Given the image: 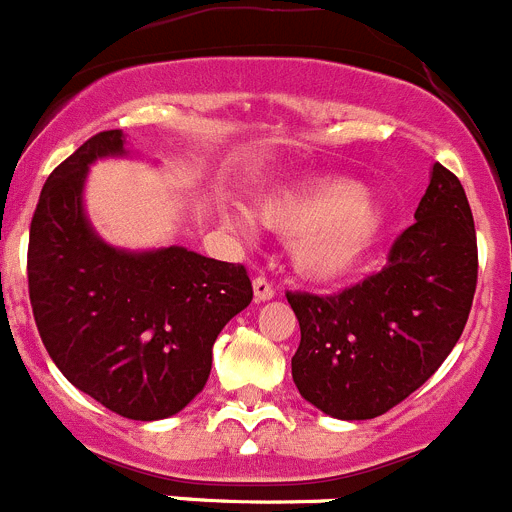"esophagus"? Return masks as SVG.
Returning a JSON list of instances; mask_svg holds the SVG:
<instances>
[{"label": "esophagus", "mask_w": 512, "mask_h": 512, "mask_svg": "<svg viewBox=\"0 0 512 512\" xmlns=\"http://www.w3.org/2000/svg\"><path fill=\"white\" fill-rule=\"evenodd\" d=\"M252 290H255V300H260V303L275 298V288H272L270 280L262 278V275H260V278L252 280Z\"/></svg>", "instance_id": "1"}]
</instances>
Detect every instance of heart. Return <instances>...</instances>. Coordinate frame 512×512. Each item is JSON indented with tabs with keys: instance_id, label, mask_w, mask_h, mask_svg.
<instances>
[{
	"instance_id": "b5f03b06",
	"label": "heart",
	"mask_w": 512,
	"mask_h": 512,
	"mask_svg": "<svg viewBox=\"0 0 512 512\" xmlns=\"http://www.w3.org/2000/svg\"><path fill=\"white\" fill-rule=\"evenodd\" d=\"M262 227L293 240V267L310 283H336L356 270L384 229V209L358 181L326 176L278 189L260 199ZM232 224L250 232L245 212Z\"/></svg>"
}]
</instances>
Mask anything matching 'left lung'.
<instances>
[{"label": "left lung", "mask_w": 512, "mask_h": 512, "mask_svg": "<svg viewBox=\"0 0 512 512\" xmlns=\"http://www.w3.org/2000/svg\"><path fill=\"white\" fill-rule=\"evenodd\" d=\"M477 237L460 179L432 166L414 224L381 272L333 295L288 293L300 323L293 381L336 419H374L417 391L465 331Z\"/></svg>", "instance_id": "obj_1"}]
</instances>
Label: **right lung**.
<instances>
[{
    "label": "right lung",
    "instance_id": "add662e5",
    "mask_svg": "<svg viewBox=\"0 0 512 512\" xmlns=\"http://www.w3.org/2000/svg\"><path fill=\"white\" fill-rule=\"evenodd\" d=\"M121 131L95 133L45 181L30 224L27 280L37 331L62 376L138 422L181 412L204 389L219 331L252 300L245 265L186 247L128 252L83 209L93 161L126 156Z\"/></svg>",
    "mask_w": 512,
    "mask_h": 512
}]
</instances>
